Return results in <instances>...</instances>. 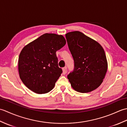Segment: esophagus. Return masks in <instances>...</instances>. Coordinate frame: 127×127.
I'll return each instance as SVG.
<instances>
[{"label":"esophagus","instance_id":"obj_1","mask_svg":"<svg viewBox=\"0 0 127 127\" xmlns=\"http://www.w3.org/2000/svg\"><path fill=\"white\" fill-rule=\"evenodd\" d=\"M62 70H63V74H66V67H64V68L62 69Z\"/></svg>","mask_w":127,"mask_h":127}]
</instances>
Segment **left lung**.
Segmentation results:
<instances>
[{
	"label": "left lung",
	"mask_w": 127,
	"mask_h": 127,
	"mask_svg": "<svg viewBox=\"0 0 127 127\" xmlns=\"http://www.w3.org/2000/svg\"><path fill=\"white\" fill-rule=\"evenodd\" d=\"M74 60V70L68 75L71 87L80 93L95 90L103 81L107 61L100 44L79 31L65 34Z\"/></svg>",
	"instance_id": "left-lung-1"
}]
</instances>
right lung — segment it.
Returning a JSON list of instances; mask_svg holds the SVG:
<instances>
[{
    "label": "right lung",
    "mask_w": 127,
    "mask_h": 127,
    "mask_svg": "<svg viewBox=\"0 0 127 127\" xmlns=\"http://www.w3.org/2000/svg\"><path fill=\"white\" fill-rule=\"evenodd\" d=\"M65 44L62 35L45 33L23 48L18 58V72L27 87L37 94L52 90L62 72L56 51Z\"/></svg>",
    "instance_id": "1"
}]
</instances>
